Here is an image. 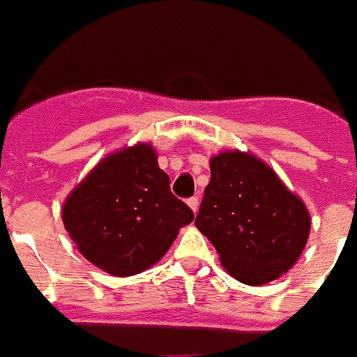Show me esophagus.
Segmentation results:
<instances>
[{
    "label": "esophagus",
    "mask_w": 357,
    "mask_h": 357,
    "mask_svg": "<svg viewBox=\"0 0 357 357\" xmlns=\"http://www.w3.org/2000/svg\"><path fill=\"white\" fill-rule=\"evenodd\" d=\"M187 205L190 206V208H192L194 214H196V212H197V206H199V199H197V197H188V199H187Z\"/></svg>",
    "instance_id": "esophagus-1"
}]
</instances>
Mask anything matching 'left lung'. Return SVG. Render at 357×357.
I'll list each match as a JSON object with an SVG mask.
<instances>
[{
  "label": "left lung",
  "mask_w": 357,
  "mask_h": 357,
  "mask_svg": "<svg viewBox=\"0 0 357 357\" xmlns=\"http://www.w3.org/2000/svg\"><path fill=\"white\" fill-rule=\"evenodd\" d=\"M196 227L232 278L257 287L294 266L307 245L310 215L268 165L230 151L211 160Z\"/></svg>",
  "instance_id": "1"
}]
</instances>
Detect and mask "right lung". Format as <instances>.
<instances>
[{
	"mask_svg": "<svg viewBox=\"0 0 357 357\" xmlns=\"http://www.w3.org/2000/svg\"><path fill=\"white\" fill-rule=\"evenodd\" d=\"M61 215L77 250L121 278L160 261L179 229L194 220V212L170 192V178L145 143L96 165L68 194Z\"/></svg>",
	"mask_w": 357,
	"mask_h": 357,
	"instance_id": "right-lung-1",
	"label": "right lung"
}]
</instances>
